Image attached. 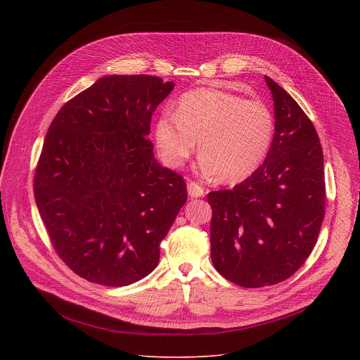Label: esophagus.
<instances>
[{
  "label": "esophagus",
  "instance_id": "34e87169",
  "mask_svg": "<svg viewBox=\"0 0 360 360\" xmlns=\"http://www.w3.org/2000/svg\"><path fill=\"white\" fill-rule=\"evenodd\" d=\"M186 188H188V193L191 198H200L205 195V189L196 182H192V181L188 182Z\"/></svg>",
  "mask_w": 360,
  "mask_h": 360
}]
</instances>
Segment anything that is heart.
Returning a JSON list of instances; mask_svg holds the SVG:
<instances>
[{"label":"heart","mask_w":360,"mask_h":360,"mask_svg":"<svg viewBox=\"0 0 360 360\" xmlns=\"http://www.w3.org/2000/svg\"><path fill=\"white\" fill-rule=\"evenodd\" d=\"M275 117L261 101L217 89L185 92L174 114L165 111L153 136L169 168H181L199 146V167L225 184L240 182L258 171L275 138Z\"/></svg>","instance_id":"heart-1"}]
</instances>
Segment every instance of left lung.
<instances>
[{
  "mask_svg": "<svg viewBox=\"0 0 360 360\" xmlns=\"http://www.w3.org/2000/svg\"><path fill=\"white\" fill-rule=\"evenodd\" d=\"M275 138L262 167L233 189L208 193L215 269L243 288L290 278L311 255L325 217L323 152L297 102L265 75Z\"/></svg>",
  "mask_w": 360,
  "mask_h": 360,
  "instance_id": "left-lung-1",
  "label": "left lung"
}]
</instances>
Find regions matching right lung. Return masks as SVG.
Masks as SVG:
<instances>
[{"label":"right lung","instance_id":"obj_1","mask_svg":"<svg viewBox=\"0 0 360 360\" xmlns=\"http://www.w3.org/2000/svg\"><path fill=\"white\" fill-rule=\"evenodd\" d=\"M175 84L108 75L51 122L34 196L51 243L78 276L127 286L160 262V245L188 199L185 179L160 165L146 138Z\"/></svg>","mask_w":360,"mask_h":360}]
</instances>
